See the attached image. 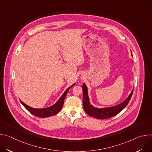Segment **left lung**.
I'll use <instances>...</instances> for the list:
<instances>
[{"label":"left lung","instance_id":"1","mask_svg":"<svg viewBox=\"0 0 152 152\" xmlns=\"http://www.w3.org/2000/svg\"><path fill=\"white\" fill-rule=\"evenodd\" d=\"M131 54L132 56V51ZM82 90L83 107L85 113L90 116L96 118L97 119H106L116 115L127 105L132 97L134 89L132 90L131 93H130L129 96L122 103L115 106L102 108L95 107L91 104L88 96L87 86L86 85L85 83H83L82 85Z\"/></svg>","mask_w":152,"mask_h":152}]
</instances>
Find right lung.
Wrapping results in <instances>:
<instances>
[{
  "label": "right lung",
  "mask_w": 152,
  "mask_h": 152,
  "mask_svg": "<svg viewBox=\"0 0 152 152\" xmlns=\"http://www.w3.org/2000/svg\"><path fill=\"white\" fill-rule=\"evenodd\" d=\"M75 85V83H73L72 86H70V87H69L55 104L48 107L37 109V108H34L26 104L21 100H20V101L21 103L24 106V107L26 108V109L34 115L38 117H41V118H46V117H50L58 114L61 111L62 106L64 104L65 98H66L69 90Z\"/></svg>",
  "instance_id": "add662e5"
}]
</instances>
